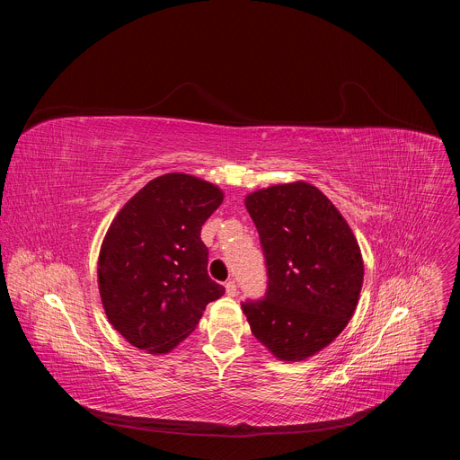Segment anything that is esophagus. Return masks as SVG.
Here are the masks:
<instances>
[{
    "instance_id": "obj_1",
    "label": "esophagus",
    "mask_w": 460,
    "mask_h": 460,
    "mask_svg": "<svg viewBox=\"0 0 460 460\" xmlns=\"http://www.w3.org/2000/svg\"><path fill=\"white\" fill-rule=\"evenodd\" d=\"M226 293H227V296H236V284H234V280H229V282H226Z\"/></svg>"
}]
</instances>
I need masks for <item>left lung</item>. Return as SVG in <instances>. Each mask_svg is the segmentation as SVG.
<instances>
[{"label":"left lung","instance_id":"left-lung-1","mask_svg":"<svg viewBox=\"0 0 460 460\" xmlns=\"http://www.w3.org/2000/svg\"><path fill=\"white\" fill-rule=\"evenodd\" d=\"M243 202L270 282L266 298L242 304V311L271 355L305 360L330 346L357 309L364 282L360 245L333 202L304 180L252 190Z\"/></svg>","mask_w":460,"mask_h":460}]
</instances>
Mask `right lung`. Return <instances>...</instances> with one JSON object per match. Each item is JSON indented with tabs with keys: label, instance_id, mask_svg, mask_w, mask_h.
I'll use <instances>...</instances> for the list:
<instances>
[{
	"label": "right lung",
	"instance_id": "add662e5",
	"mask_svg": "<svg viewBox=\"0 0 460 460\" xmlns=\"http://www.w3.org/2000/svg\"><path fill=\"white\" fill-rule=\"evenodd\" d=\"M224 190L167 172L144 185L111 222L98 256V289L109 323L151 355L171 353L226 289L208 275L204 222Z\"/></svg>",
	"mask_w": 460,
	"mask_h": 460
}]
</instances>
